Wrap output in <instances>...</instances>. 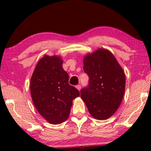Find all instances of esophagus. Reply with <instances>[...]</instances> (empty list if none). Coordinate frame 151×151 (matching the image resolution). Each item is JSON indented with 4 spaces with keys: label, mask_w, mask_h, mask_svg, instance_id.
I'll use <instances>...</instances> for the list:
<instances>
[{
    "label": "esophagus",
    "mask_w": 151,
    "mask_h": 151,
    "mask_svg": "<svg viewBox=\"0 0 151 151\" xmlns=\"http://www.w3.org/2000/svg\"><path fill=\"white\" fill-rule=\"evenodd\" d=\"M76 88H77V89L79 90V91H80V90H81V86L79 85V84H78V85L76 86Z\"/></svg>",
    "instance_id": "obj_1"
}]
</instances>
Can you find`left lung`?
I'll use <instances>...</instances> for the list:
<instances>
[{"mask_svg":"<svg viewBox=\"0 0 151 151\" xmlns=\"http://www.w3.org/2000/svg\"><path fill=\"white\" fill-rule=\"evenodd\" d=\"M83 63L89 84L81 90V98L91 116L106 120L114 115L122 101L126 87L124 71L113 54L104 48L86 54Z\"/></svg>","mask_w":151,"mask_h":151,"instance_id":"1","label":"left lung"}]
</instances>
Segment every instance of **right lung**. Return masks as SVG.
I'll return each instance as SVG.
<instances>
[{
    "label": "right lung",
    "mask_w": 151,
    "mask_h": 151,
    "mask_svg": "<svg viewBox=\"0 0 151 151\" xmlns=\"http://www.w3.org/2000/svg\"><path fill=\"white\" fill-rule=\"evenodd\" d=\"M60 55H45L38 61L30 79V93L38 113L47 122L60 124L67 119L72 101L79 91L69 84Z\"/></svg>",
    "instance_id": "1"
}]
</instances>
